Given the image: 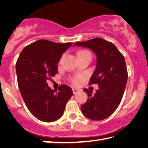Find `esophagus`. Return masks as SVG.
Segmentation results:
<instances>
[{"instance_id":"esophagus-1","label":"esophagus","mask_w":148,"mask_h":148,"mask_svg":"<svg viewBox=\"0 0 148 148\" xmlns=\"http://www.w3.org/2000/svg\"><path fill=\"white\" fill-rule=\"evenodd\" d=\"M72 91H73V94L74 95H76L77 93H78L79 90V89H72Z\"/></svg>"}]
</instances>
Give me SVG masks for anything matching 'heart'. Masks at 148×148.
<instances>
[{"label":"heart","instance_id":"1","mask_svg":"<svg viewBox=\"0 0 148 148\" xmlns=\"http://www.w3.org/2000/svg\"><path fill=\"white\" fill-rule=\"evenodd\" d=\"M82 55H90L91 56V54L89 51H79L78 54H77V56H82ZM72 82H73L74 84H76L77 83V79H72Z\"/></svg>","mask_w":148,"mask_h":148}]
</instances>
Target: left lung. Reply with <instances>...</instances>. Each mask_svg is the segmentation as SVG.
<instances>
[{
    "label": "left lung",
    "mask_w": 148,
    "mask_h": 148,
    "mask_svg": "<svg viewBox=\"0 0 148 148\" xmlns=\"http://www.w3.org/2000/svg\"><path fill=\"white\" fill-rule=\"evenodd\" d=\"M76 46L91 49L97 56L96 69L89 84H97L99 88L93 95L91 90L84 89L88 99L82 105V112L88 119H104L116 111L123 96L128 78L124 56L113 43L101 38L76 42Z\"/></svg>",
    "instance_id": "obj_1"
}]
</instances>
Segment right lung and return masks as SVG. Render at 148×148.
Masks as SVG:
<instances>
[{
  "mask_svg": "<svg viewBox=\"0 0 148 148\" xmlns=\"http://www.w3.org/2000/svg\"><path fill=\"white\" fill-rule=\"evenodd\" d=\"M72 44L40 40L25 47L17 61V83L22 98L31 113L42 121L59 119L73 95L66 85L60 86L56 92L47 84V79L57 73V64Z\"/></svg>",
  "mask_w": 148,
  "mask_h": 148,
  "instance_id": "obj_1",
  "label": "right lung"
}]
</instances>
